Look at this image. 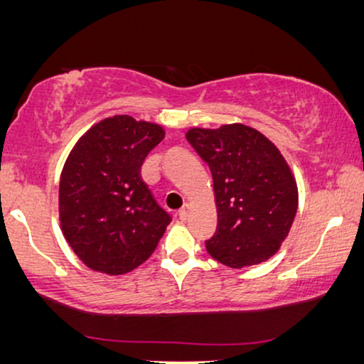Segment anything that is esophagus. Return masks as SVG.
I'll use <instances>...</instances> for the list:
<instances>
[{
    "label": "esophagus",
    "instance_id": "1",
    "mask_svg": "<svg viewBox=\"0 0 364 364\" xmlns=\"http://www.w3.org/2000/svg\"><path fill=\"white\" fill-rule=\"evenodd\" d=\"M188 213H191V205H187V203H186V205H183L181 210H178V218H181L182 222H186L188 218Z\"/></svg>",
    "mask_w": 364,
    "mask_h": 364
}]
</instances>
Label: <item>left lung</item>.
I'll return each mask as SVG.
<instances>
[{
  "label": "left lung",
  "mask_w": 364,
  "mask_h": 364,
  "mask_svg": "<svg viewBox=\"0 0 364 364\" xmlns=\"http://www.w3.org/2000/svg\"><path fill=\"white\" fill-rule=\"evenodd\" d=\"M186 137L212 172L218 222L207 252L230 268L267 262L280 250L298 208L296 181L285 157L245 124L192 127Z\"/></svg>",
  "instance_id": "left-lung-1"
}]
</instances>
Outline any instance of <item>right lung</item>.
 I'll return each mask as SVG.
<instances>
[{"label": "right lung", "mask_w": 364, "mask_h": 364, "mask_svg": "<svg viewBox=\"0 0 364 364\" xmlns=\"http://www.w3.org/2000/svg\"><path fill=\"white\" fill-rule=\"evenodd\" d=\"M166 137L156 122L106 117L79 137L59 181L63 235L84 265L124 275L156 250L171 217L141 178L144 159Z\"/></svg>", "instance_id": "add662e5"}]
</instances>
